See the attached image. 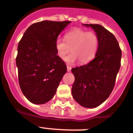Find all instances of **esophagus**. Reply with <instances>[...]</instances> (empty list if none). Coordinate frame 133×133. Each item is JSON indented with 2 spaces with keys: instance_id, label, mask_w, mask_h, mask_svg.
<instances>
[{
  "instance_id": "34e87169",
  "label": "esophagus",
  "mask_w": 133,
  "mask_h": 133,
  "mask_svg": "<svg viewBox=\"0 0 133 133\" xmlns=\"http://www.w3.org/2000/svg\"><path fill=\"white\" fill-rule=\"evenodd\" d=\"M71 69V67L69 65H67V70H68V71H70Z\"/></svg>"
}]
</instances>
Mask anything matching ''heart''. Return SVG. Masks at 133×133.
<instances>
[{"label": "heart", "instance_id": "1", "mask_svg": "<svg viewBox=\"0 0 133 133\" xmlns=\"http://www.w3.org/2000/svg\"><path fill=\"white\" fill-rule=\"evenodd\" d=\"M99 47V38L94 31L76 29L67 33L64 40L58 38L55 42L57 54L60 58L72 52L65 58V61L73 64L79 60L80 64H86L95 58Z\"/></svg>", "mask_w": 133, "mask_h": 133}]
</instances>
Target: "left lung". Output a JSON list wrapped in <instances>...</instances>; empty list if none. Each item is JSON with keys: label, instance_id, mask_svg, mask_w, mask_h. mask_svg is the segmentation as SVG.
Returning a JSON list of instances; mask_svg holds the SVG:
<instances>
[{"label": "left lung", "instance_id": "obj_1", "mask_svg": "<svg viewBox=\"0 0 133 133\" xmlns=\"http://www.w3.org/2000/svg\"><path fill=\"white\" fill-rule=\"evenodd\" d=\"M84 25L96 32L99 47L92 61L71 69L75 78L71 92L82 106L94 108L108 98L115 87L121 65L122 50L113 34L101 25Z\"/></svg>", "mask_w": 133, "mask_h": 133}]
</instances>
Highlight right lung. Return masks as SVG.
<instances>
[{"instance_id": "right-lung-1", "label": "right lung", "mask_w": 133, "mask_h": 133, "mask_svg": "<svg viewBox=\"0 0 133 133\" xmlns=\"http://www.w3.org/2000/svg\"><path fill=\"white\" fill-rule=\"evenodd\" d=\"M70 21H44L31 25L20 41L16 64L20 88L26 98L43 104L53 98L66 73L57 55L55 42Z\"/></svg>"}]
</instances>
